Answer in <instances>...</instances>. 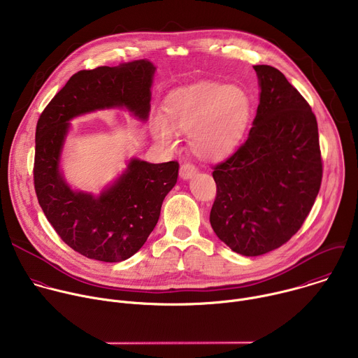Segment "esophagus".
Listing matches in <instances>:
<instances>
[{"instance_id":"34e87169","label":"esophagus","mask_w":358,"mask_h":358,"mask_svg":"<svg viewBox=\"0 0 358 358\" xmlns=\"http://www.w3.org/2000/svg\"><path fill=\"white\" fill-rule=\"evenodd\" d=\"M196 173H198V170L195 169V166H192V164H189V163L182 164L181 169H180V177H181L182 180H189V178L195 177Z\"/></svg>"}]
</instances>
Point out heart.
Returning <instances> with one entry per match:
<instances>
[{"instance_id": "heart-1", "label": "heart", "mask_w": 358, "mask_h": 358, "mask_svg": "<svg viewBox=\"0 0 358 358\" xmlns=\"http://www.w3.org/2000/svg\"><path fill=\"white\" fill-rule=\"evenodd\" d=\"M250 116L252 101L243 87L203 80L169 93L163 117L150 120V131L164 147L177 145V133H185L195 156L218 162L239 148Z\"/></svg>"}]
</instances>
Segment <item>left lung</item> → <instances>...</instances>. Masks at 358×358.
<instances>
[{"instance_id":"1","label":"left lung","mask_w":358,"mask_h":358,"mask_svg":"<svg viewBox=\"0 0 358 358\" xmlns=\"http://www.w3.org/2000/svg\"><path fill=\"white\" fill-rule=\"evenodd\" d=\"M259 105L248 140L214 167L217 198L210 222L243 257L286 243L309 215L322 184L316 116L273 66H253Z\"/></svg>"}]
</instances>
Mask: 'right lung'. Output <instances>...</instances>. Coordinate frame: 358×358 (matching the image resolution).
Wrapping results in <instances>:
<instances>
[{
  "label": "right lung",
  "mask_w": 358,
  "mask_h": 358,
  "mask_svg": "<svg viewBox=\"0 0 358 358\" xmlns=\"http://www.w3.org/2000/svg\"><path fill=\"white\" fill-rule=\"evenodd\" d=\"M155 73L156 66L147 59L80 71L38 120L34 166L38 202L61 239L89 259L122 262L133 257L155 229L180 166L131 157L99 194L73 189L61 164L71 120L99 110L124 109L147 122Z\"/></svg>",
  "instance_id": "1"
}]
</instances>
